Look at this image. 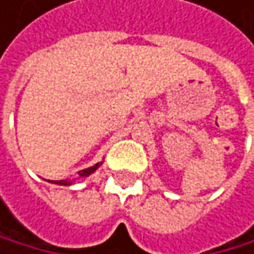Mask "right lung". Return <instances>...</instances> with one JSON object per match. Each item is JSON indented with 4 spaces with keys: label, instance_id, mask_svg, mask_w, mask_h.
I'll return each instance as SVG.
<instances>
[{
    "label": "right lung",
    "instance_id": "add662e5",
    "mask_svg": "<svg viewBox=\"0 0 254 254\" xmlns=\"http://www.w3.org/2000/svg\"><path fill=\"white\" fill-rule=\"evenodd\" d=\"M102 163H97V164H94V166H91V168H86V169H83V171H80L79 172V175L80 177H88L90 174H93L97 168H99V166H100ZM53 183H56V184H62V186H70V181H53Z\"/></svg>",
    "mask_w": 254,
    "mask_h": 254
}]
</instances>
